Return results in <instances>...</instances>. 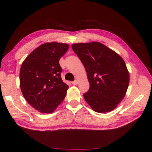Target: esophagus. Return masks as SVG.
Segmentation results:
<instances>
[{"instance_id":"34e87169","label":"esophagus","mask_w":152,"mask_h":152,"mask_svg":"<svg viewBox=\"0 0 152 152\" xmlns=\"http://www.w3.org/2000/svg\"><path fill=\"white\" fill-rule=\"evenodd\" d=\"M72 84L73 85H77L78 84H79V81H78V80L73 81V82H72Z\"/></svg>"}]
</instances>
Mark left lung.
<instances>
[{"label": "left lung", "instance_id": "left-lung-1", "mask_svg": "<svg viewBox=\"0 0 152 152\" xmlns=\"http://www.w3.org/2000/svg\"><path fill=\"white\" fill-rule=\"evenodd\" d=\"M72 47L86 68L90 84L84 94L86 102L98 113L112 111L123 99L129 84L124 59L99 42L73 44Z\"/></svg>", "mask_w": 152, "mask_h": 152}]
</instances>
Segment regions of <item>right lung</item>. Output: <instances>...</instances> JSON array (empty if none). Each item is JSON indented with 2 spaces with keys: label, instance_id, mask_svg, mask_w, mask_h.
I'll list each match as a JSON object with an SVG mask.
<instances>
[{
  "label": "right lung",
  "instance_id": "obj_1",
  "mask_svg": "<svg viewBox=\"0 0 152 152\" xmlns=\"http://www.w3.org/2000/svg\"><path fill=\"white\" fill-rule=\"evenodd\" d=\"M69 45L56 42L40 45L23 62L20 73L21 93L39 112L50 113L65 99L68 86L61 77L59 59Z\"/></svg>",
  "mask_w": 152,
  "mask_h": 152
}]
</instances>
